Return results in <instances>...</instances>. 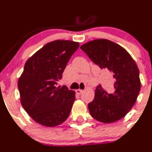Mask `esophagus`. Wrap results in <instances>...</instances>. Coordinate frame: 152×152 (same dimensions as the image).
<instances>
[{"label": "esophagus", "instance_id": "esophagus-1", "mask_svg": "<svg viewBox=\"0 0 152 152\" xmlns=\"http://www.w3.org/2000/svg\"><path fill=\"white\" fill-rule=\"evenodd\" d=\"M76 93L77 94H79V95H80L82 93H83V90H81V89H77V90H76Z\"/></svg>", "mask_w": 152, "mask_h": 152}]
</instances>
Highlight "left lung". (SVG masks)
<instances>
[{
    "instance_id": "obj_1",
    "label": "left lung",
    "mask_w": 152,
    "mask_h": 152,
    "mask_svg": "<svg viewBox=\"0 0 152 152\" xmlns=\"http://www.w3.org/2000/svg\"><path fill=\"white\" fill-rule=\"evenodd\" d=\"M80 48L101 69L112 72L115 80L111 91L96 86L94 99L88 105L90 114L104 123L118 121L132 109L141 90L136 64L125 48L106 39L89 41Z\"/></svg>"
}]
</instances>
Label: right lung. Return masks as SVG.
I'll return each mask as SVG.
<instances>
[{
  "label": "right lung",
  "instance_id": "add662e5",
  "mask_svg": "<svg viewBox=\"0 0 152 152\" xmlns=\"http://www.w3.org/2000/svg\"><path fill=\"white\" fill-rule=\"evenodd\" d=\"M79 45L71 40H54L26 61L18 88L22 107L37 123L54 127L69 117L75 100V91L56 86Z\"/></svg>",
  "mask_w": 152,
  "mask_h": 152
}]
</instances>
